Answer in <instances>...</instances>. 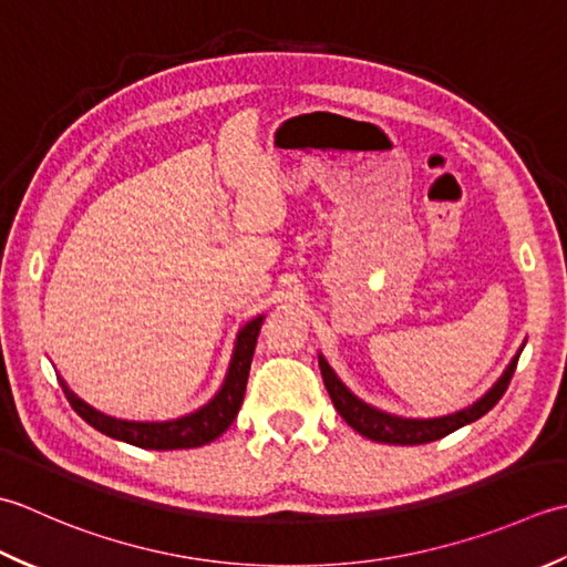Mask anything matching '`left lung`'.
<instances>
[{
    "mask_svg": "<svg viewBox=\"0 0 567 567\" xmlns=\"http://www.w3.org/2000/svg\"><path fill=\"white\" fill-rule=\"evenodd\" d=\"M518 354H522V350H518ZM518 354L514 357L512 364L506 367V372L502 374V379L496 381V384L477 403H472V406L462 409L457 413L443 415V419H431V421L399 419V415H389L384 411H377L372 406H367L364 401H360L354 394H350V389L344 386L338 377H334L330 364L322 360V357L318 360V364H320V374H322V381H326V389H328V394L334 403V409H338V413L352 425L357 433L369 437V441H377V443L423 445V443L441 441V437L462 429V425L482 419V415L487 413L492 406H496V401L504 396V391H506V386H509V381L514 377Z\"/></svg>",
    "mask_w": 567,
    "mask_h": 567,
    "instance_id": "obj_1",
    "label": "left lung"
}]
</instances>
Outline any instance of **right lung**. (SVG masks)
Here are the masks:
<instances>
[{"label":"right lung","instance_id":"obj_1","mask_svg":"<svg viewBox=\"0 0 567 567\" xmlns=\"http://www.w3.org/2000/svg\"><path fill=\"white\" fill-rule=\"evenodd\" d=\"M261 320H264L261 316L254 318L251 322H247V326L239 330L233 362H229V372L225 377L223 389L217 391V396L200 411L183 415V419H176V421L134 423V421L110 419V415L87 406L85 401H80L73 391L68 389V384L61 377H58V381H61L63 394L68 401H71V406L75 409L80 419L90 423L92 429L100 433L117 437V441H124V443L136 445V447H146V450L200 447V445L213 443L215 437L223 435L237 419V411H239L241 399H245V391H247L249 367H251L254 348H257Z\"/></svg>","mask_w":567,"mask_h":567}]
</instances>
